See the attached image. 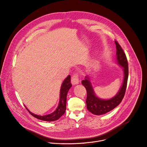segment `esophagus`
<instances>
[{
    "label": "esophagus",
    "instance_id": "1",
    "mask_svg": "<svg viewBox=\"0 0 147 147\" xmlns=\"http://www.w3.org/2000/svg\"><path fill=\"white\" fill-rule=\"evenodd\" d=\"M79 76L78 74L77 73H74L72 77H71V84L74 85L76 84H78L79 82Z\"/></svg>",
    "mask_w": 147,
    "mask_h": 147
}]
</instances>
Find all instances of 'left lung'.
<instances>
[{"label": "left lung", "instance_id": "8db88e82", "mask_svg": "<svg viewBox=\"0 0 147 147\" xmlns=\"http://www.w3.org/2000/svg\"><path fill=\"white\" fill-rule=\"evenodd\" d=\"M117 47V63L123 67L124 80L122 86L117 94L109 100H103L95 96L88 76L85 80L82 81V84L87 91L86 100L87 109L92 114L96 115L105 114L117 106L125 95L128 77V65L125 54L117 41H115Z\"/></svg>", "mask_w": 147, "mask_h": 147}]
</instances>
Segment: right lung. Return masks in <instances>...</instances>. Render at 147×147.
Here are the masks:
<instances>
[{"label":"right lung","mask_w":147,"mask_h":147,"mask_svg":"<svg viewBox=\"0 0 147 147\" xmlns=\"http://www.w3.org/2000/svg\"><path fill=\"white\" fill-rule=\"evenodd\" d=\"M70 78H71L70 76H68L63 81L62 84L61 91H60V99H59V106L53 113L47 115L40 116L30 113L27 109L26 106H25L26 109L30 113V114L32 115L33 117H36L38 119L44 120V121H52L57 120L62 115H63L65 114V112L66 111L67 94L69 90L72 86V85L70 82V81H71Z\"/></svg>","instance_id":"1"}]
</instances>
